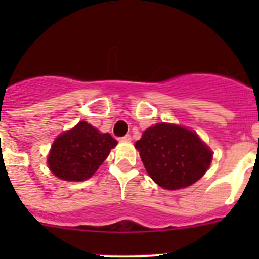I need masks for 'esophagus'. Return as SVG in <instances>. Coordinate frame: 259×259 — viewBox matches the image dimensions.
Instances as JSON below:
<instances>
[{"label": "esophagus", "mask_w": 259, "mask_h": 259, "mask_svg": "<svg viewBox=\"0 0 259 259\" xmlns=\"http://www.w3.org/2000/svg\"><path fill=\"white\" fill-rule=\"evenodd\" d=\"M122 141H125V143H128V141H131V135H125V136H123L122 139H120Z\"/></svg>", "instance_id": "1"}]
</instances>
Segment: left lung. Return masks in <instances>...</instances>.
I'll list each match as a JSON object with an SVG mask.
<instances>
[{
    "mask_svg": "<svg viewBox=\"0 0 259 259\" xmlns=\"http://www.w3.org/2000/svg\"><path fill=\"white\" fill-rule=\"evenodd\" d=\"M135 148L150 178L170 191L201 179L212 159V152L196 132L170 123H157L145 130Z\"/></svg>",
    "mask_w": 259,
    "mask_h": 259,
    "instance_id": "1",
    "label": "left lung"
}]
</instances>
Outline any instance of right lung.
<instances>
[{
  "mask_svg": "<svg viewBox=\"0 0 259 259\" xmlns=\"http://www.w3.org/2000/svg\"><path fill=\"white\" fill-rule=\"evenodd\" d=\"M116 144L110 134H101L87 122H79L54 140L48 166L59 179L83 182L92 178Z\"/></svg>",
  "mask_w": 259,
  "mask_h": 259,
  "instance_id": "add662e5",
  "label": "right lung"
}]
</instances>
